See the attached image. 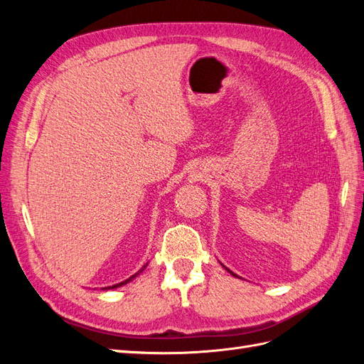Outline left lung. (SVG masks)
I'll return each mask as SVG.
<instances>
[{"label":"left lung","instance_id":"1","mask_svg":"<svg viewBox=\"0 0 364 364\" xmlns=\"http://www.w3.org/2000/svg\"><path fill=\"white\" fill-rule=\"evenodd\" d=\"M225 269H226V267H225ZM226 270H228V272H229V273H230V274H234V277H237V274H235V273H232V272H230V270H229V269H226Z\"/></svg>","mask_w":364,"mask_h":364}]
</instances>
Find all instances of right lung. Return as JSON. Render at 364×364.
I'll return each instance as SVG.
<instances>
[{
	"label": "right lung",
	"instance_id": "obj_1",
	"mask_svg": "<svg viewBox=\"0 0 364 364\" xmlns=\"http://www.w3.org/2000/svg\"><path fill=\"white\" fill-rule=\"evenodd\" d=\"M144 267H146V266H144ZM139 272H142V269H141ZM139 272H138V273H135V274H132V277H130L129 279H126V281H123V282H119V284H115V285H112V287H107V289H117V287H121V285H124V284H127V282H130L132 279H134L135 277H138Z\"/></svg>",
	"mask_w": 364,
	"mask_h": 364
}]
</instances>
